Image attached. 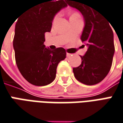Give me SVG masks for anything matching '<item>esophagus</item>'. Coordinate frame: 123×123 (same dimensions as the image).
<instances>
[{
  "mask_svg": "<svg viewBox=\"0 0 123 123\" xmlns=\"http://www.w3.org/2000/svg\"><path fill=\"white\" fill-rule=\"evenodd\" d=\"M71 56H72V54H69V53H67V57H70Z\"/></svg>",
  "mask_w": 123,
  "mask_h": 123,
  "instance_id": "obj_1",
  "label": "esophagus"
}]
</instances>
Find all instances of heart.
<instances>
[{
  "mask_svg": "<svg viewBox=\"0 0 123 123\" xmlns=\"http://www.w3.org/2000/svg\"><path fill=\"white\" fill-rule=\"evenodd\" d=\"M58 16V14L56 15V16L54 17V20L57 18ZM80 14L78 13V12H74V13H72V15H71V18H76V17H80Z\"/></svg>",
  "mask_w": 123,
  "mask_h": 123,
  "instance_id": "1",
  "label": "heart"
}]
</instances>
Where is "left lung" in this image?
Wrapping results in <instances>:
<instances>
[{
	"instance_id": "1",
	"label": "left lung",
	"mask_w": 123,
	"mask_h": 123,
	"mask_svg": "<svg viewBox=\"0 0 123 123\" xmlns=\"http://www.w3.org/2000/svg\"><path fill=\"white\" fill-rule=\"evenodd\" d=\"M68 5L82 13L85 27L80 39L87 47L82 62L73 68L75 78L87 85L101 82L110 72L115 48L111 23L96 8L92 0H65ZM112 26V25H111Z\"/></svg>"
}]
</instances>
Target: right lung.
<instances>
[{"label": "right lung", "instance_id": "add662e5", "mask_svg": "<svg viewBox=\"0 0 123 123\" xmlns=\"http://www.w3.org/2000/svg\"><path fill=\"white\" fill-rule=\"evenodd\" d=\"M36 0L16 23L13 46L17 67L25 79L45 86L54 81L58 63L66 58L64 48L45 47V34L51 31L55 15L67 5L63 0Z\"/></svg>", "mask_w": 123, "mask_h": 123}]
</instances>
